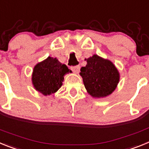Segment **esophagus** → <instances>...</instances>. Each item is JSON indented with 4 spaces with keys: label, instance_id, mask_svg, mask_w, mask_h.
I'll use <instances>...</instances> for the list:
<instances>
[{
    "label": "esophagus",
    "instance_id": "obj_1",
    "mask_svg": "<svg viewBox=\"0 0 149 149\" xmlns=\"http://www.w3.org/2000/svg\"><path fill=\"white\" fill-rule=\"evenodd\" d=\"M71 70H73V73H79V70H80V67L79 66H76V67H71Z\"/></svg>",
    "mask_w": 149,
    "mask_h": 149
}]
</instances>
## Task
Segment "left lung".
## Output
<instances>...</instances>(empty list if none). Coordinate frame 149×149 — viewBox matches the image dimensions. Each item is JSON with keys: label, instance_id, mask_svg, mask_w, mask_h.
Wrapping results in <instances>:
<instances>
[{"label": "left lung", "instance_id": "1", "mask_svg": "<svg viewBox=\"0 0 149 149\" xmlns=\"http://www.w3.org/2000/svg\"><path fill=\"white\" fill-rule=\"evenodd\" d=\"M87 64L81 68L82 76L87 92L94 98L110 95L119 82V72L111 61L94 55L85 58Z\"/></svg>", "mask_w": 149, "mask_h": 149}]
</instances>
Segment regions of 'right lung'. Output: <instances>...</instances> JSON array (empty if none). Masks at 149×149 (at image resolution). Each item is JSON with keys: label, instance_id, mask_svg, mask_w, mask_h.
I'll return each instance as SVG.
<instances>
[{"label": "right lung", "instance_id": "1", "mask_svg": "<svg viewBox=\"0 0 149 149\" xmlns=\"http://www.w3.org/2000/svg\"><path fill=\"white\" fill-rule=\"evenodd\" d=\"M70 72L68 67L56 58L49 56L33 67L32 85L36 91L44 96L51 95L61 87L64 76Z\"/></svg>", "mask_w": 149, "mask_h": 149}]
</instances>
